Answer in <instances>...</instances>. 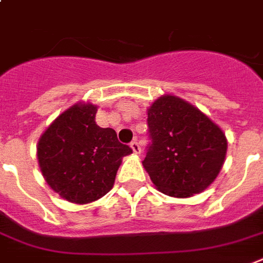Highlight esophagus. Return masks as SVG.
<instances>
[{"instance_id":"34e87169","label":"esophagus","mask_w":263,"mask_h":263,"mask_svg":"<svg viewBox=\"0 0 263 263\" xmlns=\"http://www.w3.org/2000/svg\"><path fill=\"white\" fill-rule=\"evenodd\" d=\"M131 149H132V152H134V153H135V154H139L140 153V146H139V143H138V140H136V139H134L131 142Z\"/></svg>"}]
</instances>
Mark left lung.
Listing matches in <instances>:
<instances>
[{
  "instance_id": "left-lung-1",
  "label": "left lung",
  "mask_w": 263,
  "mask_h": 263,
  "mask_svg": "<svg viewBox=\"0 0 263 263\" xmlns=\"http://www.w3.org/2000/svg\"><path fill=\"white\" fill-rule=\"evenodd\" d=\"M150 142L143 167L160 192L174 197L201 193L223 165L228 142L215 123L178 96L147 109Z\"/></svg>"
}]
</instances>
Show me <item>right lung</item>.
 Masks as SVG:
<instances>
[{
	"mask_svg": "<svg viewBox=\"0 0 263 263\" xmlns=\"http://www.w3.org/2000/svg\"><path fill=\"white\" fill-rule=\"evenodd\" d=\"M96 111L92 103L71 106L38 140L44 178L70 203L88 204L109 193L121 160L132 153L129 146L118 142L113 128L96 124Z\"/></svg>",
	"mask_w": 263,
	"mask_h": 263,
	"instance_id": "obj_1",
	"label": "right lung"
}]
</instances>
